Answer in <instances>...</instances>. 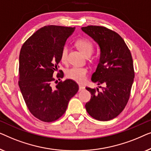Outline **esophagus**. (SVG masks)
Segmentation results:
<instances>
[{
    "mask_svg": "<svg viewBox=\"0 0 151 151\" xmlns=\"http://www.w3.org/2000/svg\"><path fill=\"white\" fill-rule=\"evenodd\" d=\"M85 90V87L83 86H81V85H80L79 86V91H83Z\"/></svg>",
    "mask_w": 151,
    "mask_h": 151,
    "instance_id": "34e87169",
    "label": "esophagus"
}]
</instances>
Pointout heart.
I'll return each instance as SVG.
<instances>
[{"mask_svg":"<svg viewBox=\"0 0 151 151\" xmlns=\"http://www.w3.org/2000/svg\"><path fill=\"white\" fill-rule=\"evenodd\" d=\"M75 44L78 50L86 57H90L94 52V44L90 40L87 39H79L76 42ZM68 52V48L67 46H64L61 52V60L63 63L67 61ZM87 75H88V70L85 68L75 66L71 68L67 72L68 77L81 83H83L86 80Z\"/></svg>","mask_w":151,"mask_h":151,"instance_id":"b5f03b06","label":"heart"}]
</instances>
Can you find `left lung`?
<instances>
[{"mask_svg": "<svg viewBox=\"0 0 151 151\" xmlns=\"http://www.w3.org/2000/svg\"><path fill=\"white\" fill-rule=\"evenodd\" d=\"M81 29L101 49L99 63L92 81L105 86L99 87L101 91L87 87L92 96L86 109L96 120H110L123 111L130 97L135 76L132 56L124 40L115 31L92 25Z\"/></svg>", "mask_w": 151, "mask_h": 151, "instance_id": "obj_1", "label": "left lung"}]
</instances>
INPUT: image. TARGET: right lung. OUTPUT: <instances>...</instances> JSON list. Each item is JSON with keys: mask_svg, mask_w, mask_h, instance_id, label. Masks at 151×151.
Returning a JSON list of instances; mask_svg holds the SVG:
<instances>
[{"mask_svg": "<svg viewBox=\"0 0 151 151\" xmlns=\"http://www.w3.org/2000/svg\"><path fill=\"white\" fill-rule=\"evenodd\" d=\"M75 29L55 25L42 27L21 48L19 87L29 111L43 122H53L61 117L78 90V84L71 79L61 81L55 88L52 87L61 49ZM58 74L57 78L63 77V72Z\"/></svg>", "mask_w": 151, "mask_h": 151, "instance_id": "obj_1", "label": "right lung"}]
</instances>
